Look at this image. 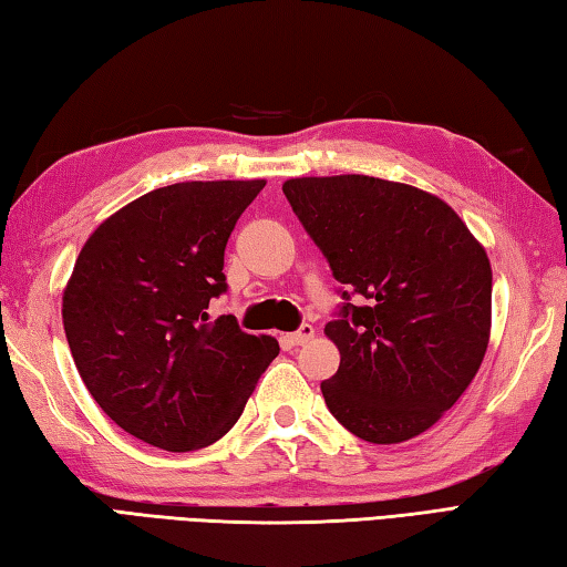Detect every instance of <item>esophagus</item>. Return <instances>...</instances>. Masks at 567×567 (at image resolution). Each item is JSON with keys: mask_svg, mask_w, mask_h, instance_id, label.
<instances>
[{"mask_svg": "<svg viewBox=\"0 0 567 567\" xmlns=\"http://www.w3.org/2000/svg\"><path fill=\"white\" fill-rule=\"evenodd\" d=\"M313 336H316L313 326L303 323L301 328L296 330V333H286V336H284V343H286V346H303V343H308V340H311Z\"/></svg>", "mask_w": 567, "mask_h": 567, "instance_id": "1", "label": "esophagus"}]
</instances>
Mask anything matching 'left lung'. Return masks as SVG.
I'll return each mask as SVG.
<instances>
[{"mask_svg": "<svg viewBox=\"0 0 567 567\" xmlns=\"http://www.w3.org/2000/svg\"><path fill=\"white\" fill-rule=\"evenodd\" d=\"M284 195L336 279L362 296L326 326L340 350L338 372L320 382L330 414L372 444L426 432L486 355V249L444 199L412 185L370 175L293 177Z\"/></svg>", "mask_w": 567, "mask_h": 567, "instance_id": "1", "label": "left lung"}]
</instances>
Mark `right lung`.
<instances>
[{"instance_id":"obj_1","label":"right lung","mask_w":567,"mask_h":567,"mask_svg":"<svg viewBox=\"0 0 567 567\" xmlns=\"http://www.w3.org/2000/svg\"><path fill=\"white\" fill-rule=\"evenodd\" d=\"M264 185L215 179L147 192L91 234L63 288V330L91 398L165 452L221 440L279 355L276 338L207 313L227 291L229 234Z\"/></svg>"}]
</instances>
